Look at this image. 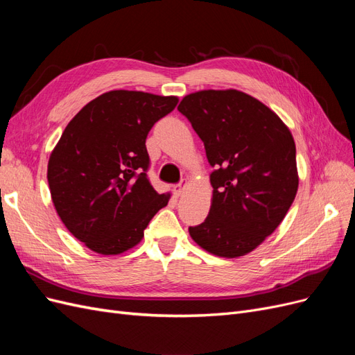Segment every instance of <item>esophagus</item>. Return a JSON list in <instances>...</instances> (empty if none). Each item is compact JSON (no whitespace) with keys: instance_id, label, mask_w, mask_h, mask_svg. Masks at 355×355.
Here are the masks:
<instances>
[{"instance_id":"esophagus-1","label":"esophagus","mask_w":355,"mask_h":355,"mask_svg":"<svg viewBox=\"0 0 355 355\" xmlns=\"http://www.w3.org/2000/svg\"><path fill=\"white\" fill-rule=\"evenodd\" d=\"M185 187H187V182H180V184H178L175 188H173V194L175 197H180L182 192L185 191Z\"/></svg>"}]
</instances>
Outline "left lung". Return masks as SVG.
<instances>
[{"mask_svg":"<svg viewBox=\"0 0 355 355\" xmlns=\"http://www.w3.org/2000/svg\"><path fill=\"white\" fill-rule=\"evenodd\" d=\"M178 110L200 136L214 170L209 216L189 235L220 257L254 250L284 219L296 197V146L266 105L239 90H201Z\"/></svg>","mask_w":355,"mask_h":355,"instance_id":"left-lung-1","label":"left lung"}]
</instances>
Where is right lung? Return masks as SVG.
<instances>
[{
    "instance_id": "obj_1",
    "label": "right lung",
    "mask_w": 355,
    "mask_h": 355,
    "mask_svg": "<svg viewBox=\"0 0 355 355\" xmlns=\"http://www.w3.org/2000/svg\"><path fill=\"white\" fill-rule=\"evenodd\" d=\"M176 96L112 90L75 115L51 151L47 179L53 204L75 239L101 254L141 243L170 194H158L146 171V136L175 110Z\"/></svg>"
}]
</instances>
